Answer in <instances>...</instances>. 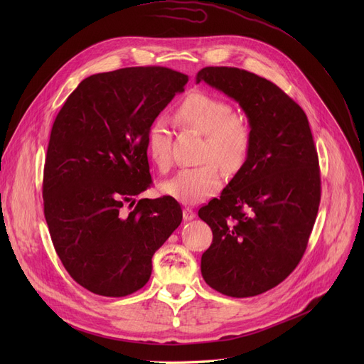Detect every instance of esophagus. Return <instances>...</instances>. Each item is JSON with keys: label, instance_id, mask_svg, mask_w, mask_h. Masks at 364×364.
I'll return each instance as SVG.
<instances>
[{"label": "esophagus", "instance_id": "34e87169", "mask_svg": "<svg viewBox=\"0 0 364 364\" xmlns=\"http://www.w3.org/2000/svg\"><path fill=\"white\" fill-rule=\"evenodd\" d=\"M183 217H184L186 221H190V220H193L196 217V214H195L192 208H184L183 209Z\"/></svg>", "mask_w": 364, "mask_h": 364}]
</instances>
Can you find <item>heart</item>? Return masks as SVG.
<instances>
[{
    "instance_id": "b5f03b06",
    "label": "heart",
    "mask_w": 364,
    "mask_h": 364,
    "mask_svg": "<svg viewBox=\"0 0 364 364\" xmlns=\"http://www.w3.org/2000/svg\"><path fill=\"white\" fill-rule=\"evenodd\" d=\"M176 121L203 134L200 161L205 164L184 168L165 181L164 195L183 203H198L217 195L224 186V174H237L250 159L254 131L246 117L233 112L227 100L206 91H192L177 105ZM146 149L161 171L171 166V134L165 118L151 121L146 131Z\"/></svg>"
}]
</instances>
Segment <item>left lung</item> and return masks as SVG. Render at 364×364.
Returning <instances> with one entry per match:
<instances>
[{"mask_svg": "<svg viewBox=\"0 0 364 364\" xmlns=\"http://www.w3.org/2000/svg\"><path fill=\"white\" fill-rule=\"evenodd\" d=\"M235 99L254 131L246 165L221 196L199 209L213 243L200 270L217 292L255 296L299 264L320 205V168L307 114L272 81L245 69L208 66L196 82Z\"/></svg>", "mask_w": 364, "mask_h": 364, "instance_id": "obj_1", "label": "left lung"}]
</instances>
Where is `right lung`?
I'll use <instances>...</instances> for the list:
<instances>
[{
	"label": "right lung",
	"mask_w": 364,
	"mask_h": 364,
	"mask_svg": "<svg viewBox=\"0 0 364 364\" xmlns=\"http://www.w3.org/2000/svg\"><path fill=\"white\" fill-rule=\"evenodd\" d=\"M188 76L162 66L85 78L51 128L44 165V215L70 277L102 296H127L151 274V257L180 225L171 196H134L151 184L146 131L184 91Z\"/></svg>",
	"instance_id": "1"
}]
</instances>
